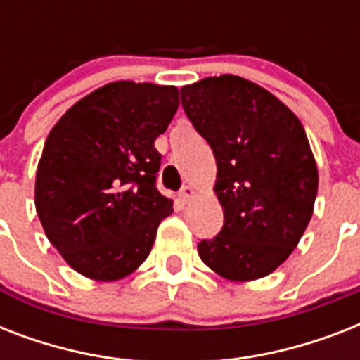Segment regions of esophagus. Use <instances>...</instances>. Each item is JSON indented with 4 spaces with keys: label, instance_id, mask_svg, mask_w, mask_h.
<instances>
[{
    "label": "esophagus",
    "instance_id": "1",
    "mask_svg": "<svg viewBox=\"0 0 360 360\" xmlns=\"http://www.w3.org/2000/svg\"><path fill=\"white\" fill-rule=\"evenodd\" d=\"M179 198H181V202H191L192 198H194V188H192L191 185H186V186H183V188H181V192H179Z\"/></svg>",
    "mask_w": 360,
    "mask_h": 360
}]
</instances>
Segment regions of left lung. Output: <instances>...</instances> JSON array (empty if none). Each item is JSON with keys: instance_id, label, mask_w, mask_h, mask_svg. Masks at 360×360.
Instances as JSON below:
<instances>
[{"instance_id": "8db88e82", "label": "left lung", "mask_w": 360, "mask_h": 360, "mask_svg": "<svg viewBox=\"0 0 360 360\" xmlns=\"http://www.w3.org/2000/svg\"><path fill=\"white\" fill-rule=\"evenodd\" d=\"M186 117L217 158L224 226L198 243L214 273L267 276L288 259L312 219L318 168L301 121L254 82L222 75L181 87Z\"/></svg>"}]
</instances>
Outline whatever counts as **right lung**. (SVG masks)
<instances>
[{
  "mask_svg": "<svg viewBox=\"0 0 360 360\" xmlns=\"http://www.w3.org/2000/svg\"><path fill=\"white\" fill-rule=\"evenodd\" d=\"M179 106L174 86L114 82L65 112L35 181L41 224L70 267L114 282L146 262L172 200L157 188L155 140Z\"/></svg>",
  "mask_w": 360,
  "mask_h": 360,
  "instance_id": "add662e5",
  "label": "right lung"
}]
</instances>
